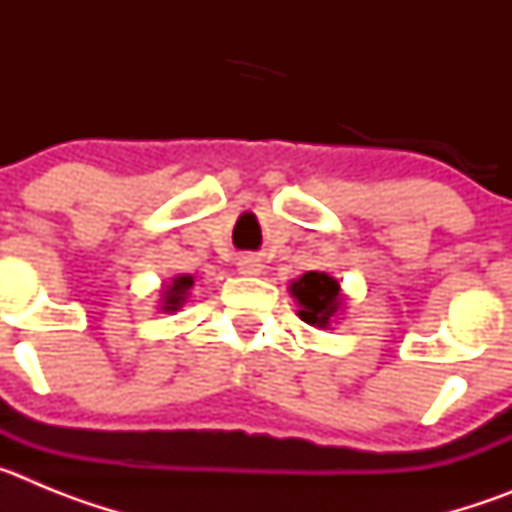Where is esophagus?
Masks as SVG:
<instances>
[{
	"instance_id": "esophagus-1",
	"label": "esophagus",
	"mask_w": 512,
	"mask_h": 512,
	"mask_svg": "<svg viewBox=\"0 0 512 512\" xmlns=\"http://www.w3.org/2000/svg\"><path fill=\"white\" fill-rule=\"evenodd\" d=\"M238 271L246 274V277H256V274L261 271L259 259H253V256H241V259H238Z\"/></svg>"
}]
</instances>
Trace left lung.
<instances>
[{"mask_svg":"<svg viewBox=\"0 0 512 512\" xmlns=\"http://www.w3.org/2000/svg\"><path fill=\"white\" fill-rule=\"evenodd\" d=\"M289 292L300 305L297 315L318 328H328L341 307V284L325 271H307L297 282L289 284Z\"/></svg>","mask_w":512,"mask_h":512,"instance_id":"obj_1","label":"left lung"}]
</instances>
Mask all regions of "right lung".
Segmentation results:
<instances>
[{
	"label": "right lung",
	"instance_id": "1",
	"mask_svg": "<svg viewBox=\"0 0 512 512\" xmlns=\"http://www.w3.org/2000/svg\"><path fill=\"white\" fill-rule=\"evenodd\" d=\"M194 284V279L189 274H182V277H176L169 287L164 289V297H161V310L164 312H174L184 305L189 295V287Z\"/></svg>",
	"mask_w": 512,
	"mask_h": 512
}]
</instances>
